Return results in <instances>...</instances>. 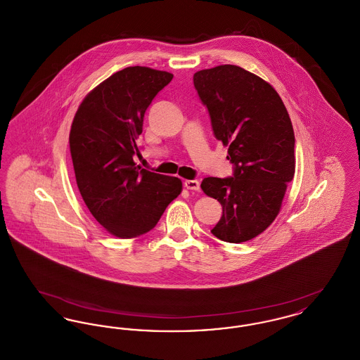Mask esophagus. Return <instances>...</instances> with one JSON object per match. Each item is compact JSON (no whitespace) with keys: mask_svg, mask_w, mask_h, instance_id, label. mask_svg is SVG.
Listing matches in <instances>:
<instances>
[{"mask_svg":"<svg viewBox=\"0 0 360 360\" xmlns=\"http://www.w3.org/2000/svg\"><path fill=\"white\" fill-rule=\"evenodd\" d=\"M185 188H188V190L198 191L200 190V181H197V179H186L185 181Z\"/></svg>","mask_w":360,"mask_h":360,"instance_id":"1","label":"esophagus"}]
</instances>
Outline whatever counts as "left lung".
<instances>
[{
  "label": "left lung",
  "instance_id": "8db88e82",
  "mask_svg": "<svg viewBox=\"0 0 360 360\" xmlns=\"http://www.w3.org/2000/svg\"><path fill=\"white\" fill-rule=\"evenodd\" d=\"M194 87L206 105L213 132L235 165L231 178L207 176L201 188L223 206L212 233L244 243L266 231L278 216L295 172L294 131L273 86L233 65L200 70Z\"/></svg>",
  "mask_w": 360,
  "mask_h": 360
}]
</instances>
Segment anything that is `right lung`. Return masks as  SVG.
<instances>
[{
    "mask_svg": "<svg viewBox=\"0 0 360 360\" xmlns=\"http://www.w3.org/2000/svg\"><path fill=\"white\" fill-rule=\"evenodd\" d=\"M172 77L143 66L120 70L87 93L71 124L79 193L93 217L116 238L150 232L182 191L179 178L144 170L134 160L144 113Z\"/></svg>",
    "mask_w": 360,
    "mask_h": 360,
    "instance_id": "obj_1",
    "label": "right lung"
}]
</instances>
